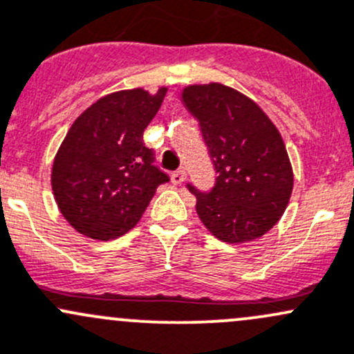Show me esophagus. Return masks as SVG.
Instances as JSON below:
<instances>
[{"mask_svg": "<svg viewBox=\"0 0 354 354\" xmlns=\"http://www.w3.org/2000/svg\"><path fill=\"white\" fill-rule=\"evenodd\" d=\"M171 181H173L174 185H181L185 181V169H176L173 174H171Z\"/></svg>", "mask_w": 354, "mask_h": 354, "instance_id": "esophagus-1", "label": "esophagus"}]
</instances>
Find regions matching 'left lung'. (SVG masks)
<instances>
[{
  "mask_svg": "<svg viewBox=\"0 0 354 354\" xmlns=\"http://www.w3.org/2000/svg\"><path fill=\"white\" fill-rule=\"evenodd\" d=\"M183 102L200 122L217 173L207 192L187 183L200 221L224 243L258 239L283 215L292 195L280 132L252 100L224 84L189 86Z\"/></svg>",
  "mask_w": 354,
  "mask_h": 354,
  "instance_id": "1",
  "label": "left lung"
}]
</instances>
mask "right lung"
I'll use <instances>...</instances> for the list:
<instances>
[{
    "label": "right lung",
    "instance_id": "add662e5",
    "mask_svg": "<svg viewBox=\"0 0 354 354\" xmlns=\"http://www.w3.org/2000/svg\"><path fill=\"white\" fill-rule=\"evenodd\" d=\"M166 96L129 89L105 96L77 117L52 166V189L61 214L77 232L110 241L142 217L169 176L156 165L144 130Z\"/></svg>",
    "mask_w": 354,
    "mask_h": 354
}]
</instances>
